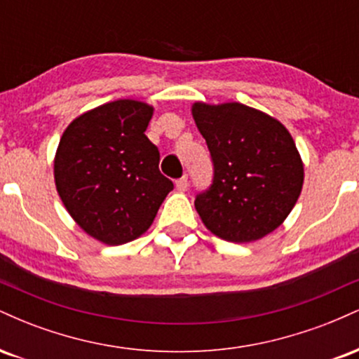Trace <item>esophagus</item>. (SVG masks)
Here are the masks:
<instances>
[{
	"instance_id": "obj_1",
	"label": "esophagus",
	"mask_w": 359,
	"mask_h": 359,
	"mask_svg": "<svg viewBox=\"0 0 359 359\" xmlns=\"http://www.w3.org/2000/svg\"><path fill=\"white\" fill-rule=\"evenodd\" d=\"M187 184H189L187 175H184V177H180V179H177L175 180L177 191H185V189H187Z\"/></svg>"
}]
</instances>
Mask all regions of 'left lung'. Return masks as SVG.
I'll use <instances>...</instances> for the list:
<instances>
[{
	"label": "left lung",
	"instance_id": "1",
	"mask_svg": "<svg viewBox=\"0 0 359 359\" xmlns=\"http://www.w3.org/2000/svg\"><path fill=\"white\" fill-rule=\"evenodd\" d=\"M192 116L208 143L212 184L197 194L209 231L250 243L277 229L297 203L304 165L282 123L241 102H196Z\"/></svg>",
	"mask_w": 359,
	"mask_h": 359
}]
</instances>
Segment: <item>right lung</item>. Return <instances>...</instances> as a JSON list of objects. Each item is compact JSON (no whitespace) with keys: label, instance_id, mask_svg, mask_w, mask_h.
I'll return each instance as SVG.
<instances>
[{"label":"right lung","instance_id":"add662e5","mask_svg":"<svg viewBox=\"0 0 359 359\" xmlns=\"http://www.w3.org/2000/svg\"><path fill=\"white\" fill-rule=\"evenodd\" d=\"M154 108L118 100L76 118L62 135L53 162L57 192L72 219L106 245L142 236L154 222L170 179L145 131Z\"/></svg>","mask_w":359,"mask_h":359}]
</instances>
